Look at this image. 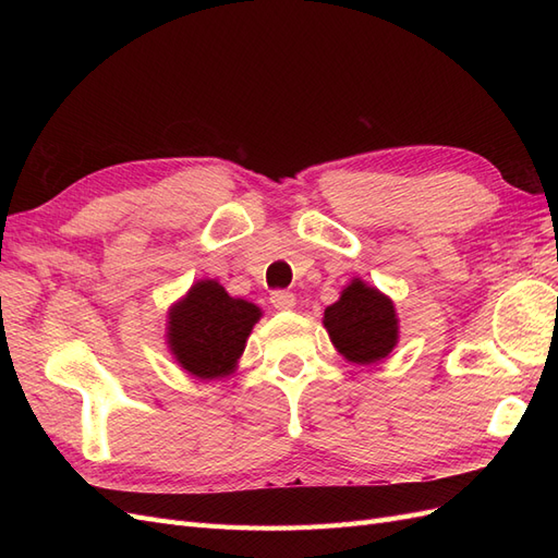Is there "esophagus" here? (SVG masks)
I'll use <instances>...</instances> for the list:
<instances>
[{
	"label": "esophagus",
	"instance_id": "esophagus-1",
	"mask_svg": "<svg viewBox=\"0 0 558 558\" xmlns=\"http://www.w3.org/2000/svg\"><path fill=\"white\" fill-rule=\"evenodd\" d=\"M269 302H272L275 310L279 312H289L295 307V295L289 293V291H275L272 298H269Z\"/></svg>",
	"mask_w": 558,
	"mask_h": 558
}]
</instances>
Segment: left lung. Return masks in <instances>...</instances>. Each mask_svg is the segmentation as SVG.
Listing matches in <instances>:
<instances>
[{
  "label": "left lung",
  "instance_id": "left-lung-1",
  "mask_svg": "<svg viewBox=\"0 0 558 558\" xmlns=\"http://www.w3.org/2000/svg\"><path fill=\"white\" fill-rule=\"evenodd\" d=\"M324 328L337 353L353 365L384 361L400 340V318L393 300L353 277L324 312Z\"/></svg>",
  "mask_w": 558,
  "mask_h": 558
}]
</instances>
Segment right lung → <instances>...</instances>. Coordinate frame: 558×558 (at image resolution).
<instances>
[{
	"label": "right lung",
	"mask_w": 558,
	"mask_h": 558,
	"mask_svg": "<svg viewBox=\"0 0 558 558\" xmlns=\"http://www.w3.org/2000/svg\"><path fill=\"white\" fill-rule=\"evenodd\" d=\"M260 316L258 305L232 298L216 279H199L167 312V349L191 377L226 379Z\"/></svg>",
	"instance_id": "obj_1"
}]
</instances>
